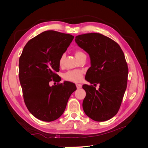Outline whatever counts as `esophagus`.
Instances as JSON below:
<instances>
[{
	"label": "esophagus",
	"mask_w": 148,
	"mask_h": 148,
	"mask_svg": "<svg viewBox=\"0 0 148 148\" xmlns=\"http://www.w3.org/2000/svg\"><path fill=\"white\" fill-rule=\"evenodd\" d=\"M76 86H77V89H79V88H81L82 87V85L81 84L77 83V84H76Z\"/></svg>",
	"instance_id": "1"
}]
</instances>
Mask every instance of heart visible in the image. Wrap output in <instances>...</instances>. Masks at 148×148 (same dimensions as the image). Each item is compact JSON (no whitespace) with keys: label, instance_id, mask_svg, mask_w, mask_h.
<instances>
[{"label":"heart","instance_id":"1","mask_svg":"<svg viewBox=\"0 0 148 148\" xmlns=\"http://www.w3.org/2000/svg\"><path fill=\"white\" fill-rule=\"evenodd\" d=\"M84 53L81 51H77L75 52V55L76 57L78 59L82 56L84 55ZM64 56H62L59 60V64L61 65L63 63ZM64 78L66 81L73 82H78L81 81L83 78V71L80 70H74L66 71L64 74Z\"/></svg>","mask_w":148,"mask_h":148}]
</instances>
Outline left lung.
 <instances>
[{
    "instance_id": "1",
    "label": "left lung",
    "mask_w": 148,
    "mask_h": 148,
    "mask_svg": "<svg viewBox=\"0 0 148 148\" xmlns=\"http://www.w3.org/2000/svg\"><path fill=\"white\" fill-rule=\"evenodd\" d=\"M78 46L90 57L91 66L83 84L86 95L83 102L84 113L97 122H104L117 114L127 86L128 69L124 53L112 39L96 33L75 37ZM87 78H86V77Z\"/></svg>"
}]
</instances>
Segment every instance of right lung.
<instances>
[{
  "mask_svg": "<svg viewBox=\"0 0 148 148\" xmlns=\"http://www.w3.org/2000/svg\"><path fill=\"white\" fill-rule=\"evenodd\" d=\"M74 36L49 30L30 39L19 60V79L25 105L36 118L52 122L64 113L67 102L76 89L73 83L65 82L50 86L51 81L61 78L59 60Z\"/></svg>",
  "mask_w": 148,
  "mask_h": 148,
  "instance_id": "obj_1",
  "label": "right lung"
}]
</instances>
